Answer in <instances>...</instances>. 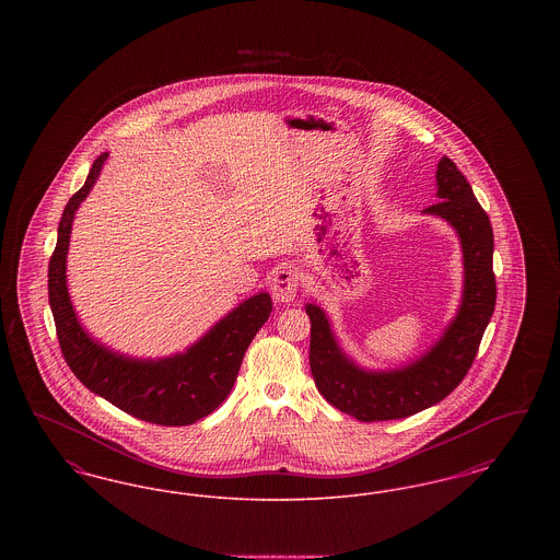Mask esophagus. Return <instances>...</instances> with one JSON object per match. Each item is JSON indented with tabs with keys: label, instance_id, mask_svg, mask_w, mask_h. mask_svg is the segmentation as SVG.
<instances>
[{
	"label": "esophagus",
	"instance_id": "esophagus-1",
	"mask_svg": "<svg viewBox=\"0 0 560 560\" xmlns=\"http://www.w3.org/2000/svg\"><path fill=\"white\" fill-rule=\"evenodd\" d=\"M298 285H300V275H298L295 268H277L275 275H272V281H270L272 298L277 302H292L295 293H298Z\"/></svg>",
	"mask_w": 560,
	"mask_h": 560
}]
</instances>
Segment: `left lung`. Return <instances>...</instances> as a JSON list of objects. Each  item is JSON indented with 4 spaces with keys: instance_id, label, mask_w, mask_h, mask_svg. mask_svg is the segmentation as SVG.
Instances as JSON below:
<instances>
[{
    "instance_id": "obj_1",
    "label": "left lung",
    "mask_w": 560,
    "mask_h": 560,
    "mask_svg": "<svg viewBox=\"0 0 560 560\" xmlns=\"http://www.w3.org/2000/svg\"><path fill=\"white\" fill-rule=\"evenodd\" d=\"M436 197L441 201L424 213L445 218L459 235L464 293L455 319L420 359L390 372L361 370L338 345L325 313L317 304H306L315 384L327 402L361 422L409 418L445 399L466 377L493 315V229L470 183L450 158L439 161Z\"/></svg>"
}]
</instances>
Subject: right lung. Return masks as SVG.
Here are the masks:
<instances>
[{
	"instance_id": "add662e5",
	"label": "right lung",
	"mask_w": 560,
	"mask_h": 560,
	"mask_svg": "<svg viewBox=\"0 0 560 560\" xmlns=\"http://www.w3.org/2000/svg\"><path fill=\"white\" fill-rule=\"evenodd\" d=\"M94 161L85 185L69 199L48 267V295L62 357L81 384L133 418L160 427H188L210 416L229 397L243 354L272 311L267 292L241 302L185 352L165 359H130L88 336L67 290V252L71 224L81 201L107 161Z\"/></svg>"
}]
</instances>
